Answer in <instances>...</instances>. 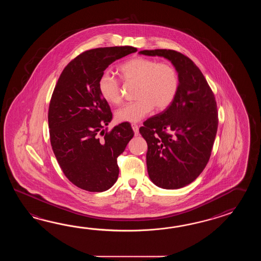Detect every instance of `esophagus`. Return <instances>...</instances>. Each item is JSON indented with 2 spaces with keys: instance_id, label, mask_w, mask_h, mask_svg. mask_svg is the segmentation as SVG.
Returning a JSON list of instances; mask_svg holds the SVG:
<instances>
[{
  "instance_id": "1",
  "label": "esophagus",
  "mask_w": 261,
  "mask_h": 261,
  "mask_svg": "<svg viewBox=\"0 0 261 261\" xmlns=\"http://www.w3.org/2000/svg\"><path fill=\"white\" fill-rule=\"evenodd\" d=\"M132 128H133V132H134V134L137 136L139 134V127L137 124H135V123H133L132 124Z\"/></svg>"
}]
</instances>
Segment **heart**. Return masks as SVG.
Here are the masks:
<instances>
[{
	"label": "heart",
	"mask_w": 261,
	"mask_h": 261,
	"mask_svg": "<svg viewBox=\"0 0 261 261\" xmlns=\"http://www.w3.org/2000/svg\"><path fill=\"white\" fill-rule=\"evenodd\" d=\"M125 83L137 84L135 101L118 108L115 117L118 122H138L155 107L163 111L171 106L179 89V77L175 68L144 57H135L118 67ZM98 89L103 100L110 105L121 101L120 82L111 72H105L98 82Z\"/></svg>",
	"instance_id": "heart-1"
}]
</instances>
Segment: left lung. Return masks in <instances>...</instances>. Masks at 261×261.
I'll list each match as a JSON object with an SVG mask.
<instances>
[{"mask_svg":"<svg viewBox=\"0 0 261 261\" xmlns=\"http://www.w3.org/2000/svg\"><path fill=\"white\" fill-rule=\"evenodd\" d=\"M139 53L164 57L178 72L179 89L172 105L145 120L139 132L147 143L151 181L161 189H181L200 175L210 159L218 126L216 98L187 56L171 49Z\"/></svg>","mask_w":261,"mask_h":261,"instance_id":"left-lung-1","label":"left lung"}]
</instances>
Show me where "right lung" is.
I'll return each instance as SVG.
<instances>
[{
  "label": "right lung",
  "mask_w": 261,
  "mask_h": 261,
  "mask_svg": "<svg viewBox=\"0 0 261 261\" xmlns=\"http://www.w3.org/2000/svg\"><path fill=\"white\" fill-rule=\"evenodd\" d=\"M137 51L133 46L87 50L68 63L50 100V143L63 173L79 189L102 192L117 182V158L134 133L121 123L110 132L111 109L98 82L114 61Z\"/></svg>",
  "instance_id": "add662e5"
}]
</instances>
